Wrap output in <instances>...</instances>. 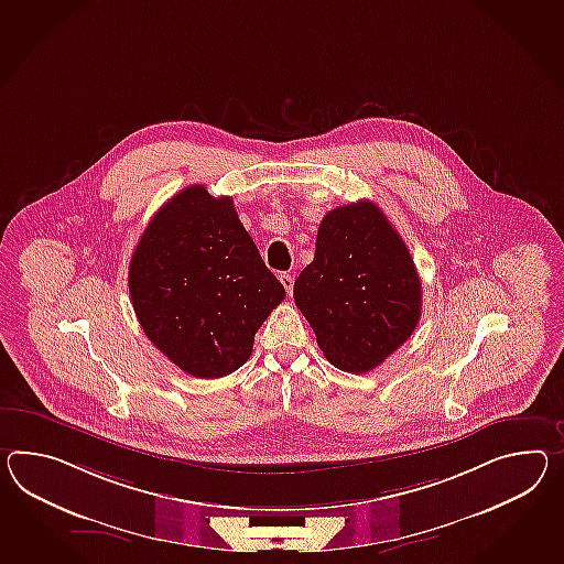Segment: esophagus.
<instances>
[{
	"instance_id": "34e87169",
	"label": "esophagus",
	"mask_w": 564,
	"mask_h": 564,
	"mask_svg": "<svg viewBox=\"0 0 564 564\" xmlns=\"http://www.w3.org/2000/svg\"><path fill=\"white\" fill-rule=\"evenodd\" d=\"M279 281H281V285L285 288L288 293L293 291V275H289V273H281V275H279Z\"/></svg>"
}]
</instances>
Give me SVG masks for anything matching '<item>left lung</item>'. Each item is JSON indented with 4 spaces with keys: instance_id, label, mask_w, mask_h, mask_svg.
I'll return each instance as SVG.
<instances>
[{
    "instance_id": "8db88e82",
    "label": "left lung",
    "mask_w": 564,
    "mask_h": 564,
    "mask_svg": "<svg viewBox=\"0 0 564 564\" xmlns=\"http://www.w3.org/2000/svg\"><path fill=\"white\" fill-rule=\"evenodd\" d=\"M295 305L334 367L367 372L393 355L422 316V281L403 238L369 199L336 207L317 228Z\"/></svg>"
}]
</instances>
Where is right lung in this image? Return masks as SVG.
Here are the masks:
<instances>
[{"mask_svg":"<svg viewBox=\"0 0 564 564\" xmlns=\"http://www.w3.org/2000/svg\"><path fill=\"white\" fill-rule=\"evenodd\" d=\"M128 289L144 334L181 371L218 379L252 355L285 297L234 209L192 185L161 207L134 248Z\"/></svg>","mask_w":564,"mask_h":564,"instance_id":"1","label":"right lung"}]
</instances>
